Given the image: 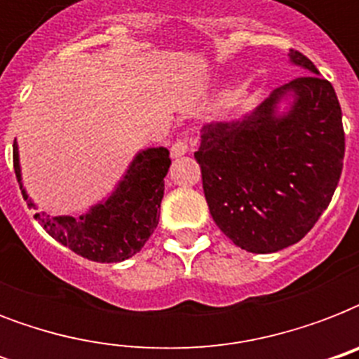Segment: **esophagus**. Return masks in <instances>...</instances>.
Here are the masks:
<instances>
[{
  "mask_svg": "<svg viewBox=\"0 0 359 359\" xmlns=\"http://www.w3.org/2000/svg\"><path fill=\"white\" fill-rule=\"evenodd\" d=\"M188 151H190V140H188V137L177 140L173 145H171V156H173V158L184 156Z\"/></svg>",
  "mask_w": 359,
  "mask_h": 359,
  "instance_id": "34e87169",
  "label": "esophagus"
}]
</instances>
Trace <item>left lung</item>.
Returning a JSON list of instances; mask_svg holds the SVG:
<instances>
[{"instance_id":"left-lung-1","label":"left lung","mask_w":359,"mask_h":359,"mask_svg":"<svg viewBox=\"0 0 359 359\" xmlns=\"http://www.w3.org/2000/svg\"><path fill=\"white\" fill-rule=\"evenodd\" d=\"M290 61L311 74L276 89L242 121L205 126L194 154L212 219L251 253L300 242L328 208L343 171L345 130L334 86L298 50ZM287 92L295 102L276 116Z\"/></svg>"}]
</instances>
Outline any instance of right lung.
Wrapping results in <instances>:
<instances>
[{"label": "right lung", "instance_id": "1", "mask_svg": "<svg viewBox=\"0 0 359 359\" xmlns=\"http://www.w3.org/2000/svg\"><path fill=\"white\" fill-rule=\"evenodd\" d=\"M13 163L20 182L16 140L13 145ZM169 165L168 149H147L135 156L114 196L93 207L89 214L80 218L35 214V219L41 222L48 235L89 261L119 262L130 259L156 229L163 197V177L168 175ZM22 196L27 207H33L24 188Z\"/></svg>", "mask_w": 359, "mask_h": 359}]
</instances>
